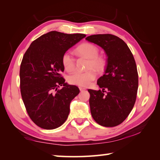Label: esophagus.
Wrapping results in <instances>:
<instances>
[{"mask_svg": "<svg viewBox=\"0 0 160 160\" xmlns=\"http://www.w3.org/2000/svg\"><path fill=\"white\" fill-rule=\"evenodd\" d=\"M79 89H80V90L81 92H82V91H84V90H86L85 88H81V87H80Z\"/></svg>", "mask_w": 160, "mask_h": 160, "instance_id": "obj_1", "label": "esophagus"}]
</instances>
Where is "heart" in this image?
Here are the masks:
<instances>
[{
	"instance_id": "1",
	"label": "heart",
	"mask_w": 160,
	"mask_h": 160,
	"mask_svg": "<svg viewBox=\"0 0 160 160\" xmlns=\"http://www.w3.org/2000/svg\"><path fill=\"white\" fill-rule=\"evenodd\" d=\"M75 52L80 56L89 58L87 68L90 69L85 72H75L68 77L70 84L79 87H88L96 78L97 72L104 67V61L98 56V48L90 43H85L80 45L75 49ZM62 65L66 71H72L75 68V60L69 52H66L62 56ZM95 69H94L93 68Z\"/></svg>"
}]
</instances>
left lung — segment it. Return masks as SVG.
<instances>
[{
	"mask_svg": "<svg viewBox=\"0 0 160 160\" xmlns=\"http://www.w3.org/2000/svg\"><path fill=\"white\" fill-rule=\"evenodd\" d=\"M85 39L102 47L107 56L105 73L97 80L102 90H88L92 116L102 126H116L128 117L136 100L138 74L134 57L114 35L94 34Z\"/></svg>",
	"mask_w": 160,
	"mask_h": 160,
	"instance_id": "left-lung-1",
	"label": "left lung"
}]
</instances>
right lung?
<instances>
[{
	"label": "right lung",
	"mask_w": 160,
	"mask_h": 160,
	"mask_svg": "<svg viewBox=\"0 0 160 160\" xmlns=\"http://www.w3.org/2000/svg\"><path fill=\"white\" fill-rule=\"evenodd\" d=\"M86 37L51 31L32 42L20 65V92L28 115L44 129H55L66 121L70 104L80 92L61 77V58L66 51ZM63 86L61 89H58Z\"/></svg>",
	"instance_id": "right-lung-1"
}]
</instances>
